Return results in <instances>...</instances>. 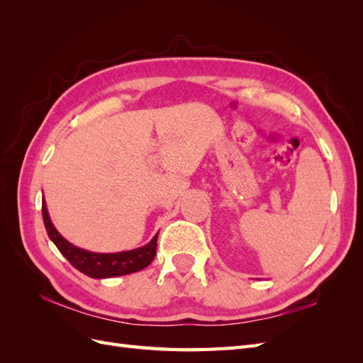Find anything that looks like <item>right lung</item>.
<instances>
[{"mask_svg": "<svg viewBox=\"0 0 363 363\" xmlns=\"http://www.w3.org/2000/svg\"><path fill=\"white\" fill-rule=\"evenodd\" d=\"M42 218L50 239L56 244L62 255L68 259V262L74 268L92 279L118 277L140 271L148 267L156 256L159 233L151 239V242L140 248L131 251L111 252V255H100V252H91L82 248H77L72 244H69L67 239H63L51 223L45 201H42Z\"/></svg>", "mask_w": 363, "mask_h": 363, "instance_id": "add662e5", "label": "right lung"}]
</instances>
